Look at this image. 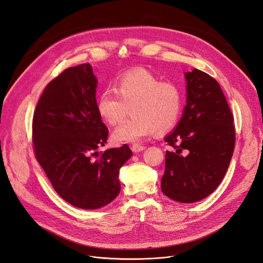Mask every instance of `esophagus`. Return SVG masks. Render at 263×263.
I'll return each mask as SVG.
<instances>
[{"label": "esophagus", "mask_w": 263, "mask_h": 263, "mask_svg": "<svg viewBox=\"0 0 263 263\" xmlns=\"http://www.w3.org/2000/svg\"><path fill=\"white\" fill-rule=\"evenodd\" d=\"M145 146H142V145H140V144H133L132 146H131V149H132V152L133 153H140V152H143L144 149H145Z\"/></svg>", "instance_id": "1"}]
</instances>
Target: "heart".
Masks as SVG:
<instances>
[{
    "instance_id": "heart-1",
    "label": "heart",
    "mask_w": 263,
    "mask_h": 263,
    "mask_svg": "<svg viewBox=\"0 0 263 263\" xmlns=\"http://www.w3.org/2000/svg\"><path fill=\"white\" fill-rule=\"evenodd\" d=\"M184 97L178 85L161 82V78L143 67L125 72L116 82V90L107 89L98 99L100 116L110 125L132 118L112 132L117 144L139 143L156 132H166L178 122Z\"/></svg>"
}]
</instances>
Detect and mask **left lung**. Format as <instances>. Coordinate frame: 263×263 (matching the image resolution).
I'll list each match as a JSON object with an SVG mask.
<instances>
[{
    "mask_svg": "<svg viewBox=\"0 0 263 263\" xmlns=\"http://www.w3.org/2000/svg\"><path fill=\"white\" fill-rule=\"evenodd\" d=\"M187 104L166 151L161 190L180 203L209 197L219 186L230 164L235 144L233 115L215 78L195 68L185 73Z\"/></svg>",
    "mask_w": 263,
    "mask_h": 263,
    "instance_id": "obj_1",
    "label": "left lung"
}]
</instances>
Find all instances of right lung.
Returning a JSON list of instances; mask_svg holds the SVG:
<instances>
[{"instance_id":"1","label":"right lung","mask_w":263,"mask_h":263,"mask_svg":"<svg viewBox=\"0 0 263 263\" xmlns=\"http://www.w3.org/2000/svg\"><path fill=\"white\" fill-rule=\"evenodd\" d=\"M98 81L89 63L68 67L46 86L32 123L34 154L53 189L84 210L103 208L120 192L127 144L99 153L108 130L97 107Z\"/></svg>"}]
</instances>
